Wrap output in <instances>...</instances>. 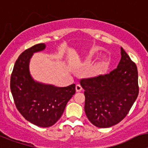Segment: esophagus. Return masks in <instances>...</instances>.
I'll list each match as a JSON object with an SVG mask.
<instances>
[{"label": "esophagus", "mask_w": 148, "mask_h": 148, "mask_svg": "<svg viewBox=\"0 0 148 148\" xmlns=\"http://www.w3.org/2000/svg\"><path fill=\"white\" fill-rule=\"evenodd\" d=\"M75 88H76V92H81V91H82V86L79 84L76 85Z\"/></svg>", "instance_id": "obj_1"}]
</instances>
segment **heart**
Returning a JSON list of instances; mask_svg holds the SVG:
<instances>
[{"label": "heart", "instance_id": "1", "mask_svg": "<svg viewBox=\"0 0 148 148\" xmlns=\"http://www.w3.org/2000/svg\"><path fill=\"white\" fill-rule=\"evenodd\" d=\"M111 62L109 58H103L96 64L95 68L92 70V75L94 77H101L107 73L110 68Z\"/></svg>", "mask_w": 148, "mask_h": 148}]
</instances>
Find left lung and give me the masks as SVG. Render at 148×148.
<instances>
[{"instance_id":"left-lung-1","label":"left lung","mask_w":148,"mask_h":148,"mask_svg":"<svg viewBox=\"0 0 148 148\" xmlns=\"http://www.w3.org/2000/svg\"><path fill=\"white\" fill-rule=\"evenodd\" d=\"M120 62L110 74L80 80L85 90V112L100 128L110 127L127 115L138 95V70L121 47Z\"/></svg>"}]
</instances>
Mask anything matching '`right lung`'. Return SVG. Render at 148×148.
<instances>
[{
	"mask_svg": "<svg viewBox=\"0 0 148 148\" xmlns=\"http://www.w3.org/2000/svg\"><path fill=\"white\" fill-rule=\"evenodd\" d=\"M45 47L41 43L25 50L15 62L10 79V89L17 110L26 120L42 127H49L60 119L76 92L75 84L56 87L33 79L29 60L34 53L43 51Z\"/></svg>",
	"mask_w": 148,
	"mask_h": 148,
	"instance_id": "add662e5",
	"label": "right lung"
}]
</instances>
